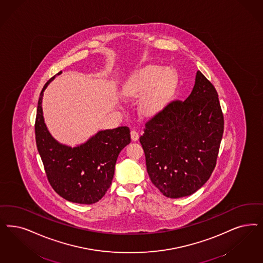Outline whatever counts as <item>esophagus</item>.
<instances>
[{
    "mask_svg": "<svg viewBox=\"0 0 263 263\" xmlns=\"http://www.w3.org/2000/svg\"><path fill=\"white\" fill-rule=\"evenodd\" d=\"M131 139H132V141H137L139 139V132L135 129L131 130Z\"/></svg>",
    "mask_w": 263,
    "mask_h": 263,
    "instance_id": "34e87169",
    "label": "esophagus"
}]
</instances>
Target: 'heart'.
I'll return each instance as SVG.
<instances>
[{
	"mask_svg": "<svg viewBox=\"0 0 263 263\" xmlns=\"http://www.w3.org/2000/svg\"><path fill=\"white\" fill-rule=\"evenodd\" d=\"M177 83V72L169 67L148 65L135 72L126 83L127 94L144 97L142 108L153 114L163 108Z\"/></svg>",
	"mask_w": 263,
	"mask_h": 263,
	"instance_id": "obj_1",
	"label": "heart"
}]
</instances>
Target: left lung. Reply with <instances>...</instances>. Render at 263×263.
Instances as JSON below:
<instances>
[{
  "instance_id": "1",
  "label": "left lung",
  "mask_w": 263,
  "mask_h": 263,
  "mask_svg": "<svg viewBox=\"0 0 263 263\" xmlns=\"http://www.w3.org/2000/svg\"><path fill=\"white\" fill-rule=\"evenodd\" d=\"M223 125L217 90L200 71L186 99L170 102L145 123L140 143L146 171L164 196H189L208 181Z\"/></svg>"
}]
</instances>
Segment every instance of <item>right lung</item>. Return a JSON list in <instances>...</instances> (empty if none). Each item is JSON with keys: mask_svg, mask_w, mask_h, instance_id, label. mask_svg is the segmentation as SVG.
<instances>
[{"mask_svg": "<svg viewBox=\"0 0 263 263\" xmlns=\"http://www.w3.org/2000/svg\"><path fill=\"white\" fill-rule=\"evenodd\" d=\"M56 76L45 84L37 102L35 123L37 152L55 192L72 203L89 205L98 202L109 190L118 154L131 142L130 130L121 126L99 131L74 147L58 143L46 128L42 108L44 91Z\"/></svg>", "mask_w": 263, "mask_h": 263, "instance_id": "1", "label": "right lung"}]
</instances>
